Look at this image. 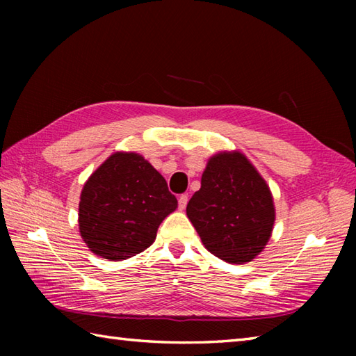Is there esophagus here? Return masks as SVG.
<instances>
[{
  "mask_svg": "<svg viewBox=\"0 0 356 356\" xmlns=\"http://www.w3.org/2000/svg\"><path fill=\"white\" fill-rule=\"evenodd\" d=\"M186 203H188V195L186 194H180L179 195V208L180 209H185Z\"/></svg>",
  "mask_w": 356,
  "mask_h": 356,
  "instance_id": "34e87169",
  "label": "esophagus"
}]
</instances>
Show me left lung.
Masks as SVG:
<instances>
[{
	"instance_id": "1",
	"label": "left lung",
	"mask_w": 356,
	"mask_h": 356,
	"mask_svg": "<svg viewBox=\"0 0 356 356\" xmlns=\"http://www.w3.org/2000/svg\"><path fill=\"white\" fill-rule=\"evenodd\" d=\"M186 216L211 254L240 264L268 243L275 209L269 186L251 162L241 153H220L209 159Z\"/></svg>"
}]
</instances>
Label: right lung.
I'll list each match as a JSON object with an SVG mask.
<instances>
[{
    "mask_svg": "<svg viewBox=\"0 0 356 356\" xmlns=\"http://www.w3.org/2000/svg\"><path fill=\"white\" fill-rule=\"evenodd\" d=\"M176 208V195L151 163L136 153H115L84 185L79 231L90 251L120 261L145 251Z\"/></svg>",
    "mask_w": 356,
    "mask_h": 356,
    "instance_id": "1",
    "label": "right lung"
}]
</instances>
